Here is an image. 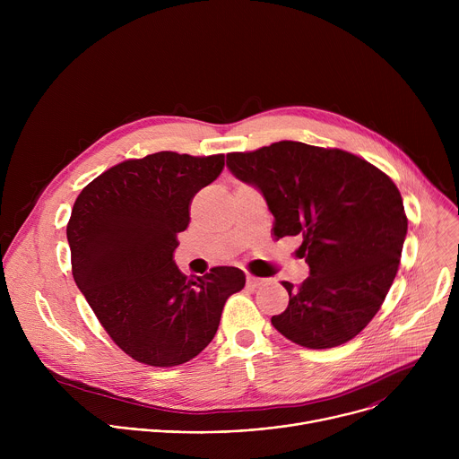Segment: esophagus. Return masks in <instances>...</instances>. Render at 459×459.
Masks as SVG:
<instances>
[{"label": "esophagus", "mask_w": 459, "mask_h": 459, "mask_svg": "<svg viewBox=\"0 0 459 459\" xmlns=\"http://www.w3.org/2000/svg\"><path fill=\"white\" fill-rule=\"evenodd\" d=\"M264 278H255V276H247V287L250 289H257L261 283H264Z\"/></svg>", "instance_id": "1"}]
</instances>
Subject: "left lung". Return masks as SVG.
Returning a JSON list of instances; mask_svg holds the SVG:
<instances>
[{
    "label": "left lung",
    "instance_id": "obj_1",
    "mask_svg": "<svg viewBox=\"0 0 459 459\" xmlns=\"http://www.w3.org/2000/svg\"><path fill=\"white\" fill-rule=\"evenodd\" d=\"M229 170L255 186L274 216V236H301L310 276L283 281L285 312L273 325L307 349L358 336L396 278L407 216L398 186L368 161L301 142L227 154Z\"/></svg>",
    "mask_w": 459,
    "mask_h": 459
}]
</instances>
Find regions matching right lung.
Here are the masks:
<instances>
[{"mask_svg":"<svg viewBox=\"0 0 459 459\" xmlns=\"http://www.w3.org/2000/svg\"><path fill=\"white\" fill-rule=\"evenodd\" d=\"M225 156L156 152L91 181L67 225L73 276L112 342L151 367H176L214 338L227 298L245 287L236 267L186 278L174 264L195 192Z\"/></svg>","mask_w":459,"mask_h":459,"instance_id":"obj_1","label":"right lung"}]
</instances>
